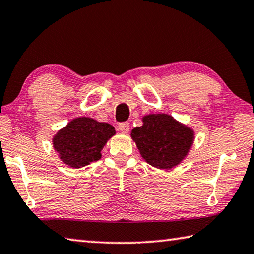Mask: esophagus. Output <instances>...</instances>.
<instances>
[{
    "instance_id": "1",
    "label": "esophagus",
    "mask_w": 254,
    "mask_h": 254,
    "mask_svg": "<svg viewBox=\"0 0 254 254\" xmlns=\"http://www.w3.org/2000/svg\"><path fill=\"white\" fill-rule=\"evenodd\" d=\"M118 130L121 131L122 133H127L128 130H130V123H128V122L120 123L118 126Z\"/></svg>"
}]
</instances>
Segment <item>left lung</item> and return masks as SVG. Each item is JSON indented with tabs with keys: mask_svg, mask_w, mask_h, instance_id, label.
<instances>
[{
	"mask_svg": "<svg viewBox=\"0 0 254 254\" xmlns=\"http://www.w3.org/2000/svg\"><path fill=\"white\" fill-rule=\"evenodd\" d=\"M131 136L147 163L167 170L181 162L194 139L192 130L167 114L146 115Z\"/></svg>",
	"mask_w": 254,
	"mask_h": 254,
	"instance_id": "left-lung-1",
	"label": "left lung"
}]
</instances>
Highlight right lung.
Wrapping results in <instances>:
<instances>
[{
    "mask_svg": "<svg viewBox=\"0 0 254 254\" xmlns=\"http://www.w3.org/2000/svg\"><path fill=\"white\" fill-rule=\"evenodd\" d=\"M115 134L109 123L96 122L90 118H77L54 136V149L64 163L81 168L101 159V150Z\"/></svg>",
    "mask_w": 254,
    "mask_h": 254,
    "instance_id": "obj_1",
    "label": "right lung"
}]
</instances>
